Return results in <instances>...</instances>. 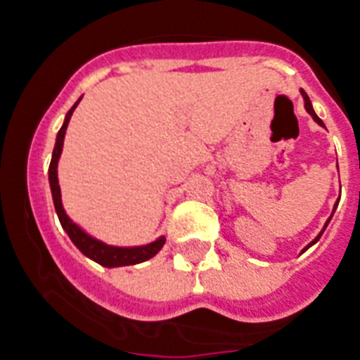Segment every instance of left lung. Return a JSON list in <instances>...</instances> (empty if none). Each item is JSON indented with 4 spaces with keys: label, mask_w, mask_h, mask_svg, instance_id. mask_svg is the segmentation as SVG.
I'll return each instance as SVG.
<instances>
[{
    "label": "left lung",
    "mask_w": 360,
    "mask_h": 360,
    "mask_svg": "<svg viewBox=\"0 0 360 360\" xmlns=\"http://www.w3.org/2000/svg\"><path fill=\"white\" fill-rule=\"evenodd\" d=\"M300 93H302V96H304V105H306V111H307V113H309L311 117H313V120H315L316 124H320V126H322V128H326V126H324V122H322V120L319 119V115H316V113H315V110H313V104H311V101H309V96H307V93L304 91V89H300ZM335 208H337V205H335ZM335 208H333V212H335ZM331 217H333V214H331ZM331 217H329V219H331ZM329 219H328V221H326V225H324V229H322V232L326 231V226H328ZM322 232H320V234H319V236L315 238V240L311 241V243H309V245L306 247V249H309L311 245H315L316 241L320 240V236H322ZM306 249H304V250H306ZM304 250H302V252H304Z\"/></svg>",
    "instance_id": "1"
}]
</instances>
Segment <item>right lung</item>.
<instances>
[{"label":"right lung","mask_w":360,"mask_h":360,"mask_svg":"<svg viewBox=\"0 0 360 360\" xmlns=\"http://www.w3.org/2000/svg\"><path fill=\"white\" fill-rule=\"evenodd\" d=\"M82 98H78L75 102L71 110L65 115V120H63V126L60 128L58 135H56V144H54L53 150V159H51L49 165V185L51 192H53V201H54V210L58 214V219L62 223L63 231L68 232V236L71 238V241L77 245V249L86 255L87 258H91L96 264L104 265V267H122V265H135L141 264V262H146V259L153 258V256L162 249L165 245L166 238L161 236L157 238L155 241L148 243V245L141 247H113L108 245L104 241L96 240V238L89 236L87 232H84L77 223L72 221L71 217L65 214L62 205V194H60V185H58V159L62 155V148H63V137H65V129H68V124L71 120V115L75 111V108L78 105V102Z\"/></svg>","instance_id":"add662e5"}]
</instances>
